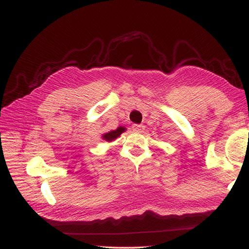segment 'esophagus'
Returning <instances> with one entry per match:
<instances>
[{"instance_id":"esophagus-1","label":"esophagus","mask_w":249,"mask_h":249,"mask_svg":"<svg viewBox=\"0 0 249 249\" xmlns=\"http://www.w3.org/2000/svg\"><path fill=\"white\" fill-rule=\"evenodd\" d=\"M133 130L136 131V133H142L144 130V126L141 124H134L133 125Z\"/></svg>"}]
</instances>
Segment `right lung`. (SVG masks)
Returning <instances> with one entry per match:
<instances>
[{"label": "right lung", "mask_w": 249, "mask_h": 249, "mask_svg": "<svg viewBox=\"0 0 249 249\" xmlns=\"http://www.w3.org/2000/svg\"><path fill=\"white\" fill-rule=\"evenodd\" d=\"M124 130H125L124 127H119L116 130H112V131H110V133H108V134H105V135L103 136V138H104L106 141H112V140H114L115 138H118V137H119L122 133H123Z\"/></svg>", "instance_id": "obj_1"}]
</instances>
